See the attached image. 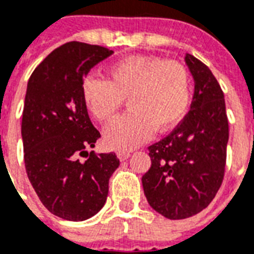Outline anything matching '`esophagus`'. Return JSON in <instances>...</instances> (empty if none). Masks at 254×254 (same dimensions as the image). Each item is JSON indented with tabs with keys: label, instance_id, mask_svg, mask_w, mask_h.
Returning a JSON list of instances; mask_svg holds the SVG:
<instances>
[{
	"label": "esophagus",
	"instance_id": "esophagus-1",
	"mask_svg": "<svg viewBox=\"0 0 254 254\" xmlns=\"http://www.w3.org/2000/svg\"><path fill=\"white\" fill-rule=\"evenodd\" d=\"M117 157H119L120 161H125V160L130 157V152H119L117 153Z\"/></svg>",
	"mask_w": 254,
	"mask_h": 254
}]
</instances>
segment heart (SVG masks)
<instances>
[{"label": "heart", "mask_w": 254, "mask_h": 254, "mask_svg": "<svg viewBox=\"0 0 254 254\" xmlns=\"http://www.w3.org/2000/svg\"><path fill=\"white\" fill-rule=\"evenodd\" d=\"M189 71L179 61L156 56H131L106 69V80L89 75L81 85L82 104L98 123L116 117L127 98L130 112L108 125L104 141L127 152L150 138L154 129L170 130L190 104Z\"/></svg>", "instance_id": "1"}]
</instances>
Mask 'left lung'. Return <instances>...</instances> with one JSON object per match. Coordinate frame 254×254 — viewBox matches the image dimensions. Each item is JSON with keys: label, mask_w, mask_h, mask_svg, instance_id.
<instances>
[{"label": "left lung", "mask_w": 254, "mask_h": 254, "mask_svg": "<svg viewBox=\"0 0 254 254\" xmlns=\"http://www.w3.org/2000/svg\"><path fill=\"white\" fill-rule=\"evenodd\" d=\"M185 64L194 80L190 110L170 134L149 146L152 165L141 179L149 205L169 220L191 217L212 202L224 179L229 140L216 77L191 54Z\"/></svg>", "instance_id": "obj_1"}]
</instances>
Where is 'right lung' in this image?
Returning <instances> with one entry per match:
<instances>
[{"mask_svg": "<svg viewBox=\"0 0 254 254\" xmlns=\"http://www.w3.org/2000/svg\"><path fill=\"white\" fill-rule=\"evenodd\" d=\"M112 53L84 42L64 44L34 69L26 88L21 125L26 173L44 206L67 221L101 210L120 165L114 153L88 152L101 134L81 97L85 75Z\"/></svg>", "mask_w": 254, "mask_h": 254, "instance_id": "right-lung-1", "label": "right lung"}]
</instances>
